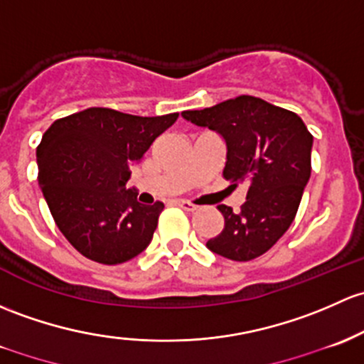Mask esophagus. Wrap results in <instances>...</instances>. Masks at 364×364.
<instances>
[{
    "instance_id": "1",
    "label": "esophagus",
    "mask_w": 364,
    "mask_h": 364,
    "mask_svg": "<svg viewBox=\"0 0 364 364\" xmlns=\"http://www.w3.org/2000/svg\"><path fill=\"white\" fill-rule=\"evenodd\" d=\"M178 205L179 208L185 209V211H195V209H197V205L192 204V202H188V200H178Z\"/></svg>"
}]
</instances>
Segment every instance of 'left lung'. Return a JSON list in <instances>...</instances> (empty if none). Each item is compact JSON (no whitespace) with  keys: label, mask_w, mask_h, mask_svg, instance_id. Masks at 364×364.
<instances>
[{"label":"left lung","mask_w":364,"mask_h":364,"mask_svg":"<svg viewBox=\"0 0 364 364\" xmlns=\"http://www.w3.org/2000/svg\"><path fill=\"white\" fill-rule=\"evenodd\" d=\"M181 114L223 137V178L232 186L247 185L246 202L239 211L218 205L225 228L205 246L233 262L258 258L284 235L296 216L311 178L312 134L296 113L252 95Z\"/></svg>","instance_id":"1"}]
</instances>
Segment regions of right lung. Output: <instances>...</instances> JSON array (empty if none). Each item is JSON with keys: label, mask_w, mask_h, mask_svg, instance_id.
Returning a JSON list of instances; mask_svg holds the SVG:
<instances>
[{"label": "right lung", "mask_w": 364, "mask_h": 364, "mask_svg": "<svg viewBox=\"0 0 364 364\" xmlns=\"http://www.w3.org/2000/svg\"><path fill=\"white\" fill-rule=\"evenodd\" d=\"M176 120L178 113L89 108L59 118L43 134L38 183L59 230L85 258L118 265L151 242L164 204H141L125 185L131 167Z\"/></svg>", "instance_id": "right-lung-1"}]
</instances>
